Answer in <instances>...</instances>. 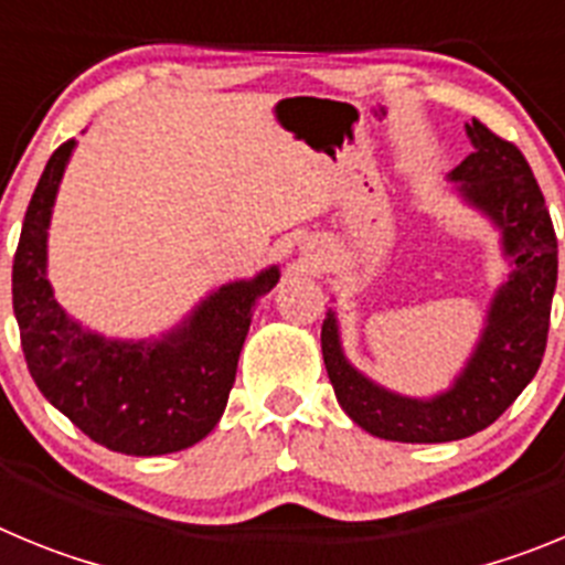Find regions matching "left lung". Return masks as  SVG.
<instances>
[{"instance_id": "obj_1", "label": "left lung", "mask_w": 565, "mask_h": 565, "mask_svg": "<svg viewBox=\"0 0 565 565\" xmlns=\"http://www.w3.org/2000/svg\"><path fill=\"white\" fill-rule=\"evenodd\" d=\"M476 149L456 167L469 201L503 228V248L515 268L498 291L476 356L450 393L416 402L387 393L344 362L333 317L322 326V359L342 411L387 441H458L503 416L546 353L548 317L557 286V234L532 167L521 149L472 118L467 127Z\"/></svg>"}]
</instances>
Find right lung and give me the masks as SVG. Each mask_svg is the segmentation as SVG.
<instances>
[{
    "instance_id": "obj_1",
    "label": "right lung",
    "mask_w": 565,
    "mask_h": 565,
    "mask_svg": "<svg viewBox=\"0 0 565 565\" xmlns=\"http://www.w3.org/2000/svg\"><path fill=\"white\" fill-rule=\"evenodd\" d=\"M73 147L70 138L50 154L13 254V313L24 362L44 398L107 450L178 452L209 436L226 411L252 308L279 274L268 268L252 282L223 286L163 342H109L82 331L44 277L50 209Z\"/></svg>"
}]
</instances>
